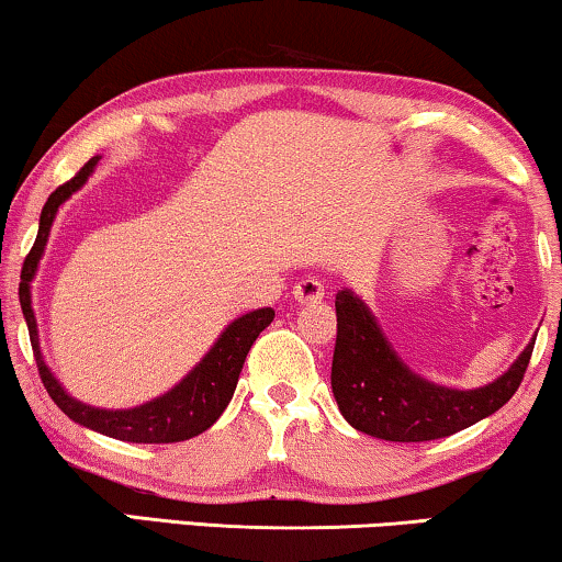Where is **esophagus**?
Segmentation results:
<instances>
[{"mask_svg":"<svg viewBox=\"0 0 562 562\" xmlns=\"http://www.w3.org/2000/svg\"><path fill=\"white\" fill-rule=\"evenodd\" d=\"M325 296V283L319 279H304L294 286V299L296 302H319Z\"/></svg>","mask_w":562,"mask_h":562,"instance_id":"34e87169","label":"esophagus"}]
</instances>
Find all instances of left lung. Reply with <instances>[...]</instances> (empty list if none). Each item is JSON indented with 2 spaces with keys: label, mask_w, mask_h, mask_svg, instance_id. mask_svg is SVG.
<instances>
[{
  "label": "left lung",
  "mask_w": 562,
  "mask_h": 562,
  "mask_svg": "<svg viewBox=\"0 0 562 562\" xmlns=\"http://www.w3.org/2000/svg\"><path fill=\"white\" fill-rule=\"evenodd\" d=\"M333 394L358 432L389 442H427L456 435L502 409L517 394L535 337L514 366L481 389H448L422 379L396 356L371 310L350 289L337 291Z\"/></svg>",
  "instance_id": "1"
}]
</instances>
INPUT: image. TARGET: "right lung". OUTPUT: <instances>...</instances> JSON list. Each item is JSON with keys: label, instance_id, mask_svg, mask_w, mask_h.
<instances>
[{"label": "right lung", "instance_id": "obj_1", "mask_svg": "<svg viewBox=\"0 0 562 562\" xmlns=\"http://www.w3.org/2000/svg\"><path fill=\"white\" fill-rule=\"evenodd\" d=\"M97 158H91L71 181H66L64 187H58L45 202L41 212V227H37V237L30 248L25 263H22L20 276V306L25 314L30 342H33L35 363L41 371V381L45 391H48L53 402L58 404V409L71 417L79 425L102 432L114 440L125 442H181L189 437L202 435L204 429H210L214 422L220 419V414L225 412L229 398L235 394L237 379H240L245 356L256 342V337L273 322V310H256L250 314L237 317L233 325H227L225 333L217 337V342L212 345V350L199 360V366L191 371L187 379L168 391V394L153 398V402L135 406V409H99V406H89L83 402H76L74 396H68L64 386L56 381V375L50 373V368L45 366L41 356V342H37V322L33 312V302H30V281L35 279L37 263H41L45 243H48L50 225L56 220L58 206L66 202L74 191L83 187V181L89 179L91 168L97 166Z\"/></svg>", "mask_w": 562, "mask_h": 562}]
</instances>
